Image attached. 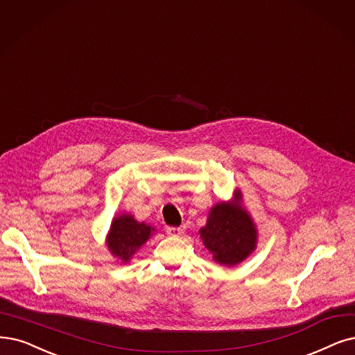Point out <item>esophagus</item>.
<instances>
[{
	"mask_svg": "<svg viewBox=\"0 0 355 355\" xmlns=\"http://www.w3.org/2000/svg\"><path fill=\"white\" fill-rule=\"evenodd\" d=\"M184 232V228L182 227H168L166 234L171 235V237H180V235Z\"/></svg>",
	"mask_w": 355,
	"mask_h": 355,
	"instance_id": "esophagus-1",
	"label": "esophagus"
}]
</instances>
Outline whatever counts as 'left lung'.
<instances>
[{
    "instance_id": "1",
    "label": "left lung",
    "mask_w": 355,
    "mask_h": 355,
    "mask_svg": "<svg viewBox=\"0 0 355 355\" xmlns=\"http://www.w3.org/2000/svg\"><path fill=\"white\" fill-rule=\"evenodd\" d=\"M199 234L214 260L224 266L241 263L257 244V230L252 216L241 206L240 191H235L231 202L218 203L211 209Z\"/></svg>"
}]
</instances>
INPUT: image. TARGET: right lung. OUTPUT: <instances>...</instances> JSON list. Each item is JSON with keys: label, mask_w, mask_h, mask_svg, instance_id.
Masks as SVG:
<instances>
[{"label": "right lung", "mask_w": 355, "mask_h": 355, "mask_svg": "<svg viewBox=\"0 0 355 355\" xmlns=\"http://www.w3.org/2000/svg\"><path fill=\"white\" fill-rule=\"evenodd\" d=\"M155 228L144 222H137L128 214H123L112 219L107 237V245L112 256L120 259L123 263L131 259L139 248L146 243Z\"/></svg>", "instance_id": "1"}]
</instances>
